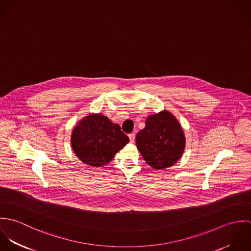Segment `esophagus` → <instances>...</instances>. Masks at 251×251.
Wrapping results in <instances>:
<instances>
[{
	"label": "esophagus",
	"mask_w": 251,
	"mask_h": 251,
	"mask_svg": "<svg viewBox=\"0 0 251 251\" xmlns=\"http://www.w3.org/2000/svg\"><path fill=\"white\" fill-rule=\"evenodd\" d=\"M128 137H129V140H130V142L131 143H133L134 142V140H135V133H130V134H128Z\"/></svg>",
	"instance_id": "34e87169"
}]
</instances>
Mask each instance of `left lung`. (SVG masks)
<instances>
[{"instance_id": "obj_1", "label": "left lung", "mask_w": 251, "mask_h": 251, "mask_svg": "<svg viewBox=\"0 0 251 251\" xmlns=\"http://www.w3.org/2000/svg\"><path fill=\"white\" fill-rule=\"evenodd\" d=\"M136 145L145 161L154 169L174 165L181 156L185 138L177 119L168 111L149 116L136 135Z\"/></svg>"}]
</instances>
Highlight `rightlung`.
<instances>
[{
    "mask_svg": "<svg viewBox=\"0 0 251 251\" xmlns=\"http://www.w3.org/2000/svg\"><path fill=\"white\" fill-rule=\"evenodd\" d=\"M129 138L119 125L100 114L87 116L73 128L72 150L84 163L100 167L128 143Z\"/></svg>",
    "mask_w": 251,
    "mask_h": 251,
    "instance_id": "obj_1",
    "label": "right lung"
}]
</instances>
